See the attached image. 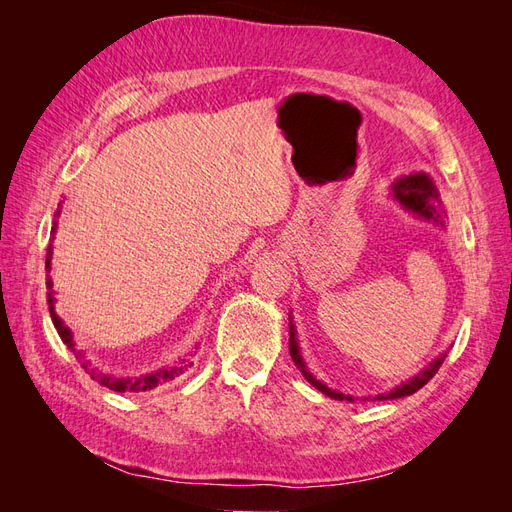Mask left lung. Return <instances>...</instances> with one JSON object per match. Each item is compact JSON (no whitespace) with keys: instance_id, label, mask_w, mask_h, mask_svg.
<instances>
[{"instance_id":"left-lung-1","label":"left lung","mask_w":512,"mask_h":512,"mask_svg":"<svg viewBox=\"0 0 512 512\" xmlns=\"http://www.w3.org/2000/svg\"><path fill=\"white\" fill-rule=\"evenodd\" d=\"M393 196L399 200L401 207L412 211V213H416L418 218H425V220H433L436 224H442L440 211L436 209V205H433V200H438V190H436V185H433V181H431L425 173H414V175H410V177L397 179V181L393 183ZM288 320H290V356H292L294 365H297V367L301 369V374L305 376V380H307L309 384H312V386H316V389L322 391L324 395H329L331 399L354 401L352 395H344V393H339V391H331L327 384H322L320 380H316L312 374H309L305 363H303V359H301V354H299L297 329H294L292 318H288ZM444 359H446V352L440 354L438 359L433 361V363H429V365L421 371V374H416L414 378H410V380H406V382H401L399 386H395V389L389 391V393L376 395L374 399H399V397H406V395L416 393L418 389H423V386H425L433 376L438 374V369H440V365L444 363ZM365 399H371V397H365Z\"/></svg>"}]
</instances>
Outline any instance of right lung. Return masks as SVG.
Segmentation results:
<instances>
[{"label": "right lung", "instance_id": "obj_1", "mask_svg": "<svg viewBox=\"0 0 512 512\" xmlns=\"http://www.w3.org/2000/svg\"><path fill=\"white\" fill-rule=\"evenodd\" d=\"M55 215L59 218V211H57ZM55 230H57V220L53 222L51 235H55ZM51 260H53V245L46 247V262H44L46 273L51 271ZM46 288H49V292H46V301H49L51 320H53L55 329H57V333H59V337H61V342H64V344H66V346H68L76 356H79V359H85V356H83L79 350L74 348L70 329L66 327L64 320H61V318L57 316V312H55L53 280H51L49 275H46ZM192 365H194V363H190L188 356H183V359H179L177 363H173V365H166V367H162V369H158V371H153V374H145V376H141V378H115V376H106V374H102V371H98L96 367H91V365H89V361H83V367H85L87 374H91V378L98 380L102 386H106V389L117 391V393H143V391H149V389H156L158 384H164V382H168V380H175L177 376H181V374H183V371H188V367H192Z\"/></svg>", "mask_w": 512, "mask_h": 512}]
</instances>
